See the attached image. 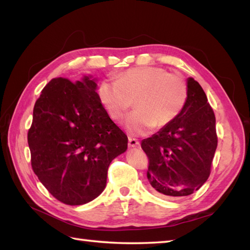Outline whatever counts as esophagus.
<instances>
[{
    "instance_id": "obj_1",
    "label": "esophagus",
    "mask_w": 250,
    "mask_h": 250,
    "mask_svg": "<svg viewBox=\"0 0 250 250\" xmlns=\"http://www.w3.org/2000/svg\"><path fill=\"white\" fill-rule=\"evenodd\" d=\"M129 146H130V147H139L140 142L136 139L129 138Z\"/></svg>"
}]
</instances>
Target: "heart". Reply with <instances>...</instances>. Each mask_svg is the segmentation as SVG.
Returning a JSON list of instances; mask_svg holds the SVG:
<instances>
[{"instance_id":"heart-1","label":"heart","mask_w":250,"mask_h":250,"mask_svg":"<svg viewBox=\"0 0 250 250\" xmlns=\"http://www.w3.org/2000/svg\"><path fill=\"white\" fill-rule=\"evenodd\" d=\"M188 83L178 73L159 66L131 68L116 80L103 81L99 96L111 119L120 120L135 100L136 109L125 119L130 134H146L171 124L188 101Z\"/></svg>"}]
</instances>
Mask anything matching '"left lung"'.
I'll use <instances>...</instances> for the list:
<instances>
[{
	"instance_id": "1",
	"label": "left lung",
	"mask_w": 250,
	"mask_h": 250,
	"mask_svg": "<svg viewBox=\"0 0 250 250\" xmlns=\"http://www.w3.org/2000/svg\"><path fill=\"white\" fill-rule=\"evenodd\" d=\"M188 91L187 104L177 118L141 143L148 158V182L164 197L188 196L202 188L217 149L212 107L193 78H188Z\"/></svg>"
}]
</instances>
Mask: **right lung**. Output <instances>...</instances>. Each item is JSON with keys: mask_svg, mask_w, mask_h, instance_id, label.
<instances>
[{"mask_svg": "<svg viewBox=\"0 0 250 250\" xmlns=\"http://www.w3.org/2000/svg\"><path fill=\"white\" fill-rule=\"evenodd\" d=\"M89 77L54 78L34 104L28 131L33 172L60 202L77 206L104 190L111 160L128 136L103 107Z\"/></svg>", "mask_w": 250, "mask_h": 250, "instance_id": "obj_1", "label": "right lung"}]
</instances>
